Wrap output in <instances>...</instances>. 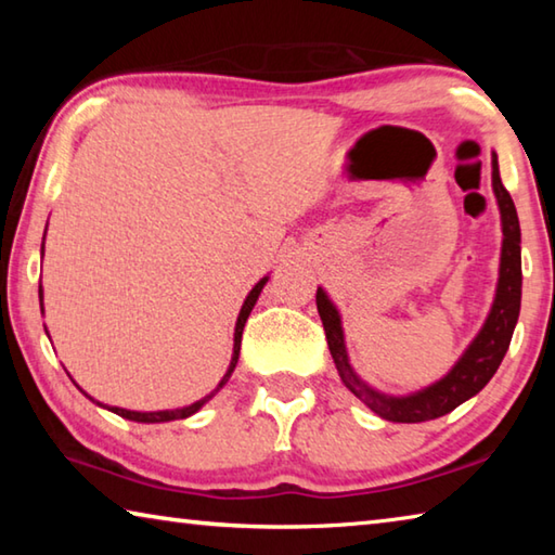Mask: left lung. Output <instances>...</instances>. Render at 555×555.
<instances>
[{
	"label": "left lung",
	"instance_id": "8db88e82",
	"mask_svg": "<svg viewBox=\"0 0 555 555\" xmlns=\"http://www.w3.org/2000/svg\"><path fill=\"white\" fill-rule=\"evenodd\" d=\"M492 188L496 205H500L504 240L500 259V281H496V294L492 300L490 315H487L482 331L477 333L475 340L469 343V347L463 352V357L455 362V367L450 370L443 379L430 384V387L413 391L409 397H389V393H382L367 387V384L357 377L350 360H347L340 313H337V308L333 306V300L327 298L325 291L318 288L315 306L318 313H321L327 347H331L333 362L343 384L364 403V406H370L382 418L393 421V424H421V421L446 416V413L457 409L460 403L485 389V384L494 377V372L500 370L506 350H509L521 308V230L512 195L502 185L500 164H496L494 152Z\"/></svg>",
	"mask_w": 555,
	"mask_h": 555
}]
</instances>
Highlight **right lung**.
<instances>
[{"instance_id": "add662e5", "label": "right lung", "mask_w": 555, "mask_h": 555, "mask_svg": "<svg viewBox=\"0 0 555 555\" xmlns=\"http://www.w3.org/2000/svg\"><path fill=\"white\" fill-rule=\"evenodd\" d=\"M269 281V276H264L259 281V284L249 291V296L244 298V304H242V311H240V315H237V325H234V347H232V362H230V367H228V372H224V377L220 379V384H218V389L215 391H210L208 397H203L201 401H195V403H191V406H183V409H173V411H127V409H119V406H105V403H100V401H95L92 397H88L86 391H82L80 387V391L86 393L88 399H92L98 403V406H105V409H109L112 413H117V416H121V418H129V421H137V424H166V421H178V418H188V416H193L195 411L198 409H203V403H208L215 393H218L224 384H228V379H230V374L234 372V367H237V360H240V345H242V331H244V323H247V318H249V313H251V308H255V304H257V298H259V294H261V288H264V284ZM39 298L43 300V291H41V286H39Z\"/></svg>"}]
</instances>
